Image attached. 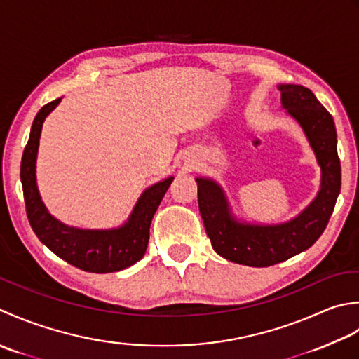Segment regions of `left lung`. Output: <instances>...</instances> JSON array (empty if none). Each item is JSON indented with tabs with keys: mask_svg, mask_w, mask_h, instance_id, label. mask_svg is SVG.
Here are the masks:
<instances>
[{
	"mask_svg": "<svg viewBox=\"0 0 359 359\" xmlns=\"http://www.w3.org/2000/svg\"><path fill=\"white\" fill-rule=\"evenodd\" d=\"M282 108L301 126L320 167V187L301 214L277 224L250 223L232 214L223 187L198 177V208L212 248L226 260L265 268L302 252L327 228L341 192V163L332 114L302 85H277Z\"/></svg>",
	"mask_w": 359,
	"mask_h": 359,
	"instance_id": "left-lung-1",
	"label": "left lung"
}]
</instances>
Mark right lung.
<instances>
[{"label":"right lung","mask_w":359,"mask_h":359,"mask_svg":"<svg viewBox=\"0 0 359 359\" xmlns=\"http://www.w3.org/2000/svg\"><path fill=\"white\" fill-rule=\"evenodd\" d=\"M49 102L36 113L31 135L21 158L20 178L23 184L26 214L35 236L58 257L88 273H114L135 265L144 257L150 238L151 218L164 198L173 177L147 187L139 196L127 222L113 229H82L68 226L49 214L36 187V153L43 122L60 104Z\"/></svg>","instance_id":"add662e5"}]
</instances>
